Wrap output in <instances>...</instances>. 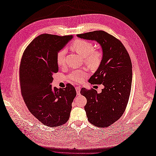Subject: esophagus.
Returning <instances> with one entry per match:
<instances>
[{"label":"esophagus","mask_w":156,"mask_h":156,"mask_svg":"<svg viewBox=\"0 0 156 156\" xmlns=\"http://www.w3.org/2000/svg\"><path fill=\"white\" fill-rule=\"evenodd\" d=\"M75 90H76V92H77V95L78 96L80 95V90H81V87H75Z\"/></svg>","instance_id":"1"}]
</instances>
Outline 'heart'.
I'll return each instance as SVG.
<instances>
[{
    "label": "heart",
    "mask_w": 156,
    "mask_h": 156,
    "mask_svg": "<svg viewBox=\"0 0 156 156\" xmlns=\"http://www.w3.org/2000/svg\"><path fill=\"white\" fill-rule=\"evenodd\" d=\"M70 48L82 56L89 67L94 68L100 64L101 60V53L100 51L94 49V45L91 42L84 40H77L71 45ZM66 53V50L62 49L56 55V62L58 66H63L64 65ZM87 75V72L85 69H78L71 73L69 75V79L74 82H81Z\"/></svg>",
    "instance_id": "heart-1"
}]
</instances>
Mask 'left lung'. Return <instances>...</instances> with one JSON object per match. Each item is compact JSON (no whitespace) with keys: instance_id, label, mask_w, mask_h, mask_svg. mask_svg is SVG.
I'll return each mask as SVG.
<instances>
[{"instance_id":"1","label":"left lung","mask_w":156,"mask_h":156,"mask_svg":"<svg viewBox=\"0 0 156 156\" xmlns=\"http://www.w3.org/2000/svg\"><path fill=\"white\" fill-rule=\"evenodd\" d=\"M79 38L96 41L103 55L96 72L89 79L91 84H102L101 93L83 88L81 94L87 98L84 106L90 123L97 127H108L123 115L130 95L132 64L129 55L122 42L103 30L77 34Z\"/></svg>"}]
</instances>
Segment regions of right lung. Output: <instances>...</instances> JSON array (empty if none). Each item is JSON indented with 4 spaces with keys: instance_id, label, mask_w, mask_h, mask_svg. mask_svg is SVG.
Segmentation results:
<instances>
[{
    "instance_id": "1",
    "label": "right lung",
    "mask_w": 156,
    "mask_h": 156,
    "mask_svg": "<svg viewBox=\"0 0 156 156\" xmlns=\"http://www.w3.org/2000/svg\"><path fill=\"white\" fill-rule=\"evenodd\" d=\"M73 36L41 34L32 41L23 53L20 70L21 90L31 114L49 127L59 126L69 119L75 88L52 87L53 74L58 66L56 55Z\"/></svg>"
}]
</instances>
